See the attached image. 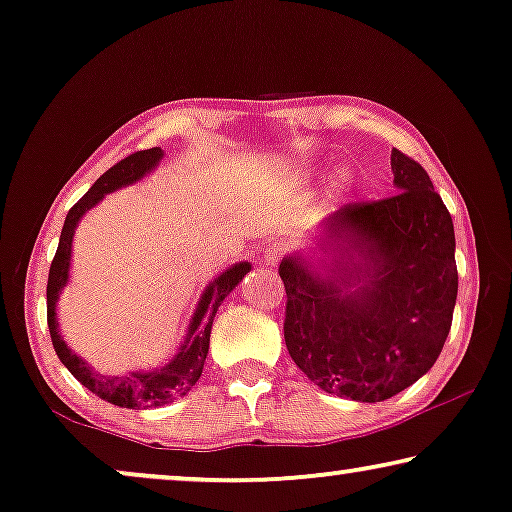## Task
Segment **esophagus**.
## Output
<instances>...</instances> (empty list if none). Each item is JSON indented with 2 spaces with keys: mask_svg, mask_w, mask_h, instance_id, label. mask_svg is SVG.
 <instances>
[{
  "mask_svg": "<svg viewBox=\"0 0 512 512\" xmlns=\"http://www.w3.org/2000/svg\"><path fill=\"white\" fill-rule=\"evenodd\" d=\"M283 255H285V248L280 246V243H269V246L264 248V253H262V257H264V262L266 264H278L280 259H283Z\"/></svg>",
  "mask_w": 512,
  "mask_h": 512,
  "instance_id": "esophagus-1",
  "label": "esophagus"
}]
</instances>
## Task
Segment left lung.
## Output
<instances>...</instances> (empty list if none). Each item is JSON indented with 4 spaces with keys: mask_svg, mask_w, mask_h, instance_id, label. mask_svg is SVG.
<instances>
[{
    "mask_svg": "<svg viewBox=\"0 0 512 512\" xmlns=\"http://www.w3.org/2000/svg\"><path fill=\"white\" fill-rule=\"evenodd\" d=\"M397 194L341 206L315 250L280 262L285 345L320 390L385 401L441 355L457 301L455 227L415 160L392 150Z\"/></svg>",
    "mask_w": 512,
    "mask_h": 512,
    "instance_id": "obj_1",
    "label": "left lung"
}]
</instances>
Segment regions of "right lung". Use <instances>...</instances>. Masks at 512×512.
I'll use <instances>...</instances> for the list:
<instances>
[{
    "instance_id": "1",
    "label": "right lung",
    "mask_w": 512,
    "mask_h": 512,
    "mask_svg": "<svg viewBox=\"0 0 512 512\" xmlns=\"http://www.w3.org/2000/svg\"><path fill=\"white\" fill-rule=\"evenodd\" d=\"M164 157L162 148H150L139 150V153L125 157V160L115 164L99 181L90 187L88 192L78 199V204L67 213L64 220L62 234H60V246L53 264L48 271V329L50 338H53V348L60 357V362L67 366L71 376L78 383L88 387L92 394H97L99 399L113 403L120 408H153L164 406V403L174 401L176 397H185L192 390V385L197 383L201 371H204V362L208 355V343H211V327L213 318L218 313V306L225 301L229 292L241 283L243 276L250 271V262H239L225 269L220 276H215L211 283L206 285V290L201 292L199 304L194 308L190 325H187L185 341L174 357L169 359L164 366L150 371H132L125 376H104L92 369L83 357H78L76 352L64 343L60 334V325H57V299L64 287L69 283V269H71V250H74V232L78 222L90 208H95L106 194L127 187L136 181H141L143 176H148L160 160Z\"/></svg>"
}]
</instances>
